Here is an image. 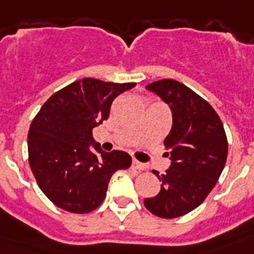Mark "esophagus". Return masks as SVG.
Wrapping results in <instances>:
<instances>
[{
    "label": "esophagus",
    "instance_id": "esophagus-1",
    "mask_svg": "<svg viewBox=\"0 0 254 254\" xmlns=\"http://www.w3.org/2000/svg\"><path fill=\"white\" fill-rule=\"evenodd\" d=\"M131 168H132V169H133V170H137V172H141V170L145 169V165H143L142 163H140V161L133 160V161H132Z\"/></svg>",
    "mask_w": 254,
    "mask_h": 254
}]
</instances>
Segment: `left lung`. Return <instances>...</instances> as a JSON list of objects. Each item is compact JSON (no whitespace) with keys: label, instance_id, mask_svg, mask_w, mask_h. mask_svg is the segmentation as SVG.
Returning a JSON list of instances; mask_svg holds the SVG:
<instances>
[{"label":"left lung","instance_id":"obj_1","mask_svg":"<svg viewBox=\"0 0 254 254\" xmlns=\"http://www.w3.org/2000/svg\"><path fill=\"white\" fill-rule=\"evenodd\" d=\"M146 89L172 109V129L164 140L172 165L161 176L154 170L161 190L143 205L163 219L183 216L205 201L220 178L228 156L225 129L214 108L182 82L164 78Z\"/></svg>","mask_w":254,"mask_h":254}]
</instances>
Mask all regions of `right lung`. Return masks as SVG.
<instances>
[{
  "mask_svg": "<svg viewBox=\"0 0 254 254\" xmlns=\"http://www.w3.org/2000/svg\"><path fill=\"white\" fill-rule=\"evenodd\" d=\"M134 86L85 77L56 91L34 117L28 134L29 165L57 207L73 214L94 211L104 201L114 173L131 167L127 152L103 151L94 142L93 129L108 120L117 96Z\"/></svg>",
  "mask_w": 254,
  "mask_h": 254,
  "instance_id": "1",
  "label": "right lung"
}]
</instances>
